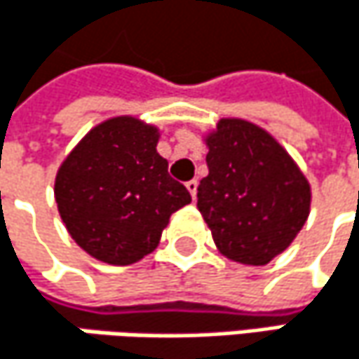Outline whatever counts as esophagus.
I'll use <instances>...</instances> for the list:
<instances>
[{"mask_svg": "<svg viewBox=\"0 0 359 359\" xmlns=\"http://www.w3.org/2000/svg\"><path fill=\"white\" fill-rule=\"evenodd\" d=\"M197 184H199V182H197V180H195V179L189 180V182L184 184V187H187V191L191 193V197H193V199L197 197Z\"/></svg>", "mask_w": 359, "mask_h": 359, "instance_id": "34e87169", "label": "esophagus"}]
</instances>
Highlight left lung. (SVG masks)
Wrapping results in <instances>:
<instances>
[{
    "instance_id": "1",
    "label": "left lung",
    "mask_w": 359,
    "mask_h": 359,
    "mask_svg": "<svg viewBox=\"0 0 359 359\" xmlns=\"http://www.w3.org/2000/svg\"><path fill=\"white\" fill-rule=\"evenodd\" d=\"M208 177L197 208L224 257L266 266L287 250L310 216L312 187L289 151L262 126L220 118L203 133Z\"/></svg>"
}]
</instances>
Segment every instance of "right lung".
Instances as JSON below:
<instances>
[{"instance_id":"add662e5","label":"right lung","mask_w":359,"mask_h":359,"mask_svg":"<svg viewBox=\"0 0 359 359\" xmlns=\"http://www.w3.org/2000/svg\"><path fill=\"white\" fill-rule=\"evenodd\" d=\"M160 128L137 116L95 124L57 168L53 195L74 243L91 257L128 266L158 248L191 195L158 154Z\"/></svg>"}]
</instances>
